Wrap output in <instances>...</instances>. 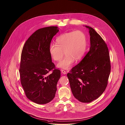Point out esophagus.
Returning <instances> with one entry per match:
<instances>
[{
	"mask_svg": "<svg viewBox=\"0 0 125 125\" xmlns=\"http://www.w3.org/2000/svg\"><path fill=\"white\" fill-rule=\"evenodd\" d=\"M61 72H62V74H66L67 73H66V72L65 71H64V70H61Z\"/></svg>",
	"mask_w": 125,
	"mask_h": 125,
	"instance_id": "esophagus-1",
	"label": "esophagus"
}]
</instances>
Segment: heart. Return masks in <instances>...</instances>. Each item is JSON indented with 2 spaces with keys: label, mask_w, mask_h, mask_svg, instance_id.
<instances>
[{
  "label": "heart",
  "mask_w": 125,
  "mask_h": 125,
  "mask_svg": "<svg viewBox=\"0 0 125 125\" xmlns=\"http://www.w3.org/2000/svg\"><path fill=\"white\" fill-rule=\"evenodd\" d=\"M56 43L51 44L49 51L54 60L60 61L64 54L65 57L60 62L57 67L68 69L72 65L74 60H80L84 56L87 48V38L81 31H71L59 36Z\"/></svg>",
  "instance_id": "obj_1"
}]
</instances>
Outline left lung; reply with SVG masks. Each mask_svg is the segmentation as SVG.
<instances>
[{"instance_id":"1","label":"left lung","mask_w":125,"mask_h":125,"mask_svg":"<svg viewBox=\"0 0 125 125\" xmlns=\"http://www.w3.org/2000/svg\"><path fill=\"white\" fill-rule=\"evenodd\" d=\"M89 29L90 47L82 60L67 73L73 96L82 103H88L98 98L107 87L111 71L106 44L92 27Z\"/></svg>"}]
</instances>
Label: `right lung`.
<instances>
[{
  "instance_id": "1",
  "label": "right lung",
  "mask_w": 125,
  "mask_h": 125,
  "mask_svg": "<svg viewBox=\"0 0 125 125\" xmlns=\"http://www.w3.org/2000/svg\"><path fill=\"white\" fill-rule=\"evenodd\" d=\"M59 31L57 26L36 30L22 50L19 70L21 84L28 99L39 104L53 99L61 76V71L55 68L49 51L52 40ZM51 71L53 72L49 75Z\"/></svg>"
}]
</instances>
